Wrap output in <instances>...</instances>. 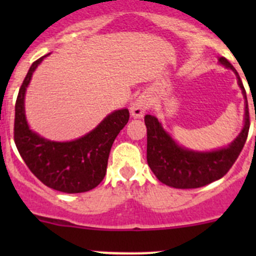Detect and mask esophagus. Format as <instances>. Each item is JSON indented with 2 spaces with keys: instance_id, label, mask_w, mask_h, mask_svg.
Instances as JSON below:
<instances>
[{
  "instance_id": "esophagus-1",
  "label": "esophagus",
  "mask_w": 256,
  "mask_h": 256,
  "mask_svg": "<svg viewBox=\"0 0 256 256\" xmlns=\"http://www.w3.org/2000/svg\"><path fill=\"white\" fill-rule=\"evenodd\" d=\"M147 108H148V99H147V96H144V95H140V96L136 98V99L131 102V115L135 118H142L144 112L147 110Z\"/></svg>"
}]
</instances>
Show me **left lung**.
<instances>
[{
	"mask_svg": "<svg viewBox=\"0 0 256 256\" xmlns=\"http://www.w3.org/2000/svg\"><path fill=\"white\" fill-rule=\"evenodd\" d=\"M226 68L232 69L245 99L244 126L236 140L214 151H193L178 144L154 115L144 116L147 128V164L160 182L180 190L200 188L219 180L230 170L244 147L249 132V108L246 92L234 66L224 56L218 59Z\"/></svg>",
	"mask_w": 256,
	"mask_h": 256,
	"instance_id": "left-lung-1",
	"label": "left lung"
}]
</instances>
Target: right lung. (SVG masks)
Here are the masks:
<instances>
[{
    "label": "right lung",
    "instance_id": "add662e5",
    "mask_svg": "<svg viewBox=\"0 0 256 256\" xmlns=\"http://www.w3.org/2000/svg\"><path fill=\"white\" fill-rule=\"evenodd\" d=\"M47 56L30 66L18 92L14 142L30 172L47 187L64 193L88 192L104 180L110 150L128 124L130 114L128 109L115 110L86 135L66 142L47 140L30 130L24 112L26 90L34 70Z\"/></svg>",
    "mask_w": 256,
    "mask_h": 256
}]
</instances>
